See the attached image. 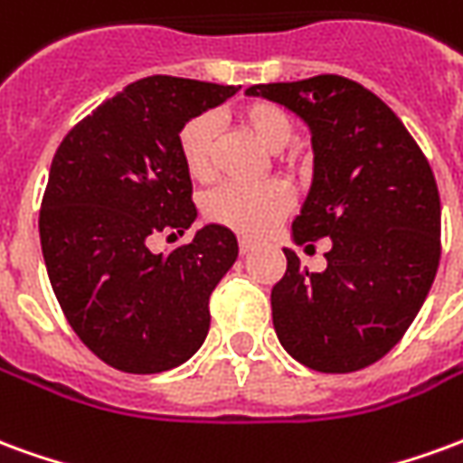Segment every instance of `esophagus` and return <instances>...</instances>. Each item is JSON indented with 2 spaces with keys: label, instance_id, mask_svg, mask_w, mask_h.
Returning <instances> with one entry per match:
<instances>
[{
  "label": "esophagus",
  "instance_id": "esophagus-1",
  "mask_svg": "<svg viewBox=\"0 0 463 463\" xmlns=\"http://www.w3.org/2000/svg\"><path fill=\"white\" fill-rule=\"evenodd\" d=\"M238 245H241L242 255H245V252H250L252 248H255V245H252V241H248V238H241V242H238Z\"/></svg>",
  "mask_w": 463,
  "mask_h": 463
}]
</instances>
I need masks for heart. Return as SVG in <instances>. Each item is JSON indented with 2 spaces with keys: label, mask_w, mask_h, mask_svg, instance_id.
<instances>
[{
  "label": "heart",
  "mask_w": 463,
  "mask_h": 463,
  "mask_svg": "<svg viewBox=\"0 0 463 463\" xmlns=\"http://www.w3.org/2000/svg\"><path fill=\"white\" fill-rule=\"evenodd\" d=\"M238 121L265 151L280 153L292 138V123L278 106L252 101L238 111ZM183 165L195 181H211L215 173V121L213 116H193L178 131ZM290 191L280 181L262 185H222L213 191L203 211L205 218L241 235H260L290 208Z\"/></svg>",
  "instance_id": "heart-1"
}]
</instances>
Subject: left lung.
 Returning <instances> with one entry per match:
<instances>
[{
    "mask_svg": "<svg viewBox=\"0 0 463 463\" xmlns=\"http://www.w3.org/2000/svg\"><path fill=\"white\" fill-rule=\"evenodd\" d=\"M245 94L310 126L315 168L292 241H332L322 272L285 248L288 270L270 295L278 340L315 372L369 367L404 337L437 275L434 173L397 114L345 76L255 84Z\"/></svg>",
    "mask_w": 463,
    "mask_h": 463,
    "instance_id": "1",
    "label": "left lung"
}]
</instances>
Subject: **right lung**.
I'll return each mask as SVG.
<instances>
[{"label":"right lung","mask_w":463,"mask_h":463,"mask_svg":"<svg viewBox=\"0 0 463 463\" xmlns=\"http://www.w3.org/2000/svg\"><path fill=\"white\" fill-rule=\"evenodd\" d=\"M235 91L146 76L56 148L39 213L46 272L71 330L114 369L165 372L205 342L211 292L238 258L235 235L211 222L165 255L148 241L183 235L195 221L178 131Z\"/></svg>","instance_id":"right-lung-1"}]
</instances>
